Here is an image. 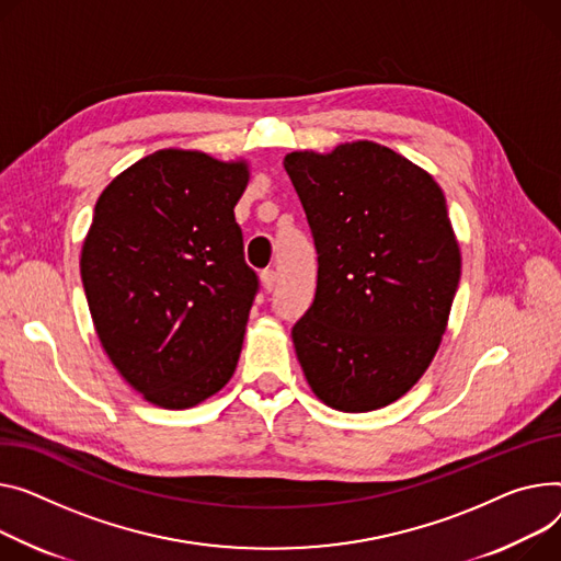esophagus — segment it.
I'll use <instances>...</instances> for the list:
<instances>
[{"label":"esophagus","instance_id":"34e87169","mask_svg":"<svg viewBox=\"0 0 561 561\" xmlns=\"http://www.w3.org/2000/svg\"><path fill=\"white\" fill-rule=\"evenodd\" d=\"M261 284H264V288L271 293V290H275V286H277V273L275 271H264L261 273Z\"/></svg>","mask_w":561,"mask_h":561}]
</instances>
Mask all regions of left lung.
<instances>
[{
    "instance_id": "1",
    "label": "left lung",
    "mask_w": 561,
    "mask_h": 561,
    "mask_svg": "<svg viewBox=\"0 0 561 561\" xmlns=\"http://www.w3.org/2000/svg\"><path fill=\"white\" fill-rule=\"evenodd\" d=\"M318 286L290 335L313 392L345 413L377 410L433 360L460 282V248L437 182L375 141L290 153Z\"/></svg>"
}]
</instances>
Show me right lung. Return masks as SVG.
Segmentation results:
<instances>
[{
  "label": "right lung",
  "mask_w": 561,
  "mask_h": 561,
  "mask_svg": "<svg viewBox=\"0 0 561 561\" xmlns=\"http://www.w3.org/2000/svg\"><path fill=\"white\" fill-rule=\"evenodd\" d=\"M243 162L158 151L112 180L83 243L99 341L122 377L162 408H190L234 375L259 277L234 218Z\"/></svg>",
  "instance_id": "right-lung-1"
}]
</instances>
